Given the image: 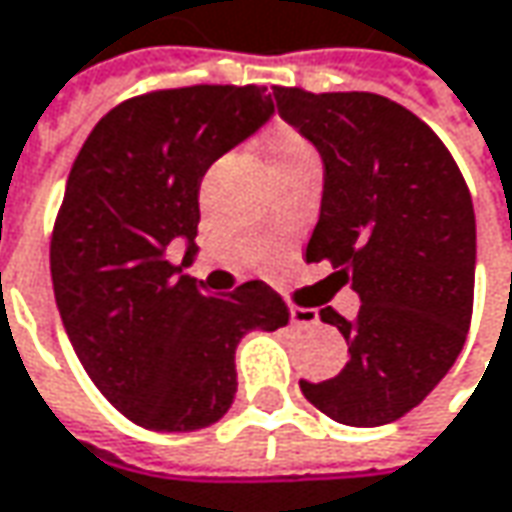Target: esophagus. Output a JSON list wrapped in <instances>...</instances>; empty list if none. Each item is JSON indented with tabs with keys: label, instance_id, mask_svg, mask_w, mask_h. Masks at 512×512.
<instances>
[{
	"label": "esophagus",
	"instance_id": "obj_1",
	"mask_svg": "<svg viewBox=\"0 0 512 512\" xmlns=\"http://www.w3.org/2000/svg\"><path fill=\"white\" fill-rule=\"evenodd\" d=\"M290 322L299 327H310L319 322V313L313 307H290Z\"/></svg>",
	"mask_w": 512,
	"mask_h": 512
}]
</instances>
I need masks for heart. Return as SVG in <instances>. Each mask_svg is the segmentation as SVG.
<instances>
[{"mask_svg":"<svg viewBox=\"0 0 512 512\" xmlns=\"http://www.w3.org/2000/svg\"><path fill=\"white\" fill-rule=\"evenodd\" d=\"M265 156L267 165H270L273 173L316 162V150H313V145L307 142L302 133H296L293 128L273 130L265 142Z\"/></svg>","mask_w":512,"mask_h":512,"instance_id":"1","label":"heart"}]
</instances>
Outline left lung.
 <instances>
[{
  "label": "left lung",
  "instance_id": "8db88e82",
  "mask_svg": "<svg viewBox=\"0 0 512 512\" xmlns=\"http://www.w3.org/2000/svg\"><path fill=\"white\" fill-rule=\"evenodd\" d=\"M279 116L325 165L322 210L307 262L359 293L356 319L322 307L350 359L302 393L333 422L379 427L402 419L462 353L473 316L476 213L442 139L379 93L273 88Z\"/></svg>",
  "mask_w": 512,
  "mask_h": 512
}]
</instances>
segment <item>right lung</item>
I'll return each mask as SVG.
<instances>
[{
	"label": "right lung",
	"mask_w": 512,
	"mask_h": 512,
	"mask_svg": "<svg viewBox=\"0 0 512 512\" xmlns=\"http://www.w3.org/2000/svg\"><path fill=\"white\" fill-rule=\"evenodd\" d=\"M259 85H193L128 99L90 130L50 239L53 296L68 339L119 413L162 433L219 422L236 399V344L285 327L265 282L210 296L196 259L207 168L270 122ZM186 242L170 266V241Z\"/></svg>",
	"instance_id": "1"
}]
</instances>
